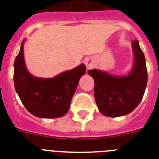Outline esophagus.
<instances>
[{"label":"esophagus","instance_id":"esophagus-1","mask_svg":"<svg viewBox=\"0 0 159 159\" xmlns=\"http://www.w3.org/2000/svg\"><path fill=\"white\" fill-rule=\"evenodd\" d=\"M85 64H86V68H88V69L94 68V66H95V62H94V60L92 59H90V58H88V59H86L85 60Z\"/></svg>","mask_w":159,"mask_h":159}]
</instances>
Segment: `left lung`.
<instances>
[{
  "label": "left lung",
  "mask_w": 159,
  "mask_h": 159,
  "mask_svg": "<svg viewBox=\"0 0 159 159\" xmlns=\"http://www.w3.org/2000/svg\"><path fill=\"white\" fill-rule=\"evenodd\" d=\"M135 64L127 77H115L100 70L87 73L95 82V98L99 110L107 117L128 114L139 105L147 85V68L144 53L138 41H133Z\"/></svg>",
  "instance_id": "obj_1"
}]
</instances>
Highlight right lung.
<instances>
[{"label":"right lung","instance_id":"right-lung-1","mask_svg":"<svg viewBox=\"0 0 159 159\" xmlns=\"http://www.w3.org/2000/svg\"><path fill=\"white\" fill-rule=\"evenodd\" d=\"M86 73L81 64L54 78L44 79L30 75L24 59V42L14 64V82L26 109L36 117L56 118L66 114L79 79Z\"/></svg>","mask_w":159,"mask_h":159}]
</instances>
